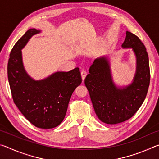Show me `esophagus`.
I'll use <instances>...</instances> for the list:
<instances>
[{
  "instance_id": "1",
  "label": "esophagus",
  "mask_w": 159,
  "mask_h": 159,
  "mask_svg": "<svg viewBox=\"0 0 159 159\" xmlns=\"http://www.w3.org/2000/svg\"><path fill=\"white\" fill-rule=\"evenodd\" d=\"M80 74H81V77H82L83 80H84L86 76H87V73H86V71H82L81 73H80Z\"/></svg>"
}]
</instances>
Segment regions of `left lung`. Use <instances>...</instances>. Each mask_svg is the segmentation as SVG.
I'll return each instance as SVG.
<instances>
[{
    "mask_svg": "<svg viewBox=\"0 0 159 159\" xmlns=\"http://www.w3.org/2000/svg\"><path fill=\"white\" fill-rule=\"evenodd\" d=\"M132 48L136 57L133 81L119 87L113 80L108 57L96 58L85 79L95 114L102 122L114 125L128 120L138 111L147 94L150 82L149 57L139 38L130 31L121 45Z\"/></svg>",
    "mask_w": 159,
    "mask_h": 159,
    "instance_id": "left-lung-1",
    "label": "left lung"
}]
</instances>
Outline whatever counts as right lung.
<instances>
[{
	"label": "right lung",
	"instance_id": "add662e5",
	"mask_svg": "<svg viewBox=\"0 0 159 159\" xmlns=\"http://www.w3.org/2000/svg\"><path fill=\"white\" fill-rule=\"evenodd\" d=\"M41 30L30 29L12 48L7 64V76L16 106L37 128L50 129L63 121L72 93L82 82L79 69L57 71L36 80L26 73L21 50Z\"/></svg>",
	"mask_w": 159,
	"mask_h": 159
}]
</instances>
